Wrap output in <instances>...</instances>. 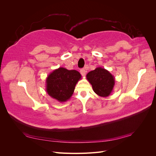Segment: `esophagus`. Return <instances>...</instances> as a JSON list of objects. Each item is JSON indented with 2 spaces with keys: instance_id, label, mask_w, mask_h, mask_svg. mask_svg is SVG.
Masks as SVG:
<instances>
[{
  "instance_id": "34e87169",
  "label": "esophagus",
  "mask_w": 156,
  "mask_h": 156,
  "mask_svg": "<svg viewBox=\"0 0 156 156\" xmlns=\"http://www.w3.org/2000/svg\"><path fill=\"white\" fill-rule=\"evenodd\" d=\"M86 72H87L86 69H84V68H83V69H81V70H80V73H81V74L82 75V76H83V77L85 76Z\"/></svg>"
}]
</instances>
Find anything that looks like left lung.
<instances>
[{
	"label": "left lung",
	"instance_id": "1",
	"mask_svg": "<svg viewBox=\"0 0 156 156\" xmlns=\"http://www.w3.org/2000/svg\"><path fill=\"white\" fill-rule=\"evenodd\" d=\"M87 79L92 84L94 92L101 97L109 96L115 84L114 76L108 70L101 67L88 72Z\"/></svg>",
	"mask_w": 156,
	"mask_h": 156
}]
</instances>
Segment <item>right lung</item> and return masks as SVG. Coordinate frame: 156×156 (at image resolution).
I'll list each match as a JSON object with an SVG mask.
<instances>
[{"label":"right lung","mask_w":156,"mask_h":156,"mask_svg":"<svg viewBox=\"0 0 156 156\" xmlns=\"http://www.w3.org/2000/svg\"><path fill=\"white\" fill-rule=\"evenodd\" d=\"M81 79V75L76 70L56 69L46 79V92L59 102H65L72 97L75 85Z\"/></svg>","instance_id":"add662e5"}]
</instances>
